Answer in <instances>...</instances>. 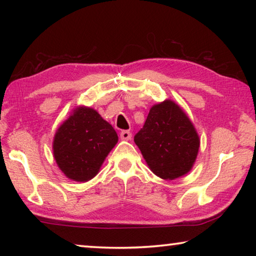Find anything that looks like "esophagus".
<instances>
[{"instance_id": "esophagus-1", "label": "esophagus", "mask_w": 256, "mask_h": 256, "mask_svg": "<svg viewBox=\"0 0 256 256\" xmlns=\"http://www.w3.org/2000/svg\"><path fill=\"white\" fill-rule=\"evenodd\" d=\"M131 136H132V133L130 131H126V130H124V131L120 132V138H122V140H130Z\"/></svg>"}]
</instances>
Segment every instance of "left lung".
<instances>
[{"label":"left lung","mask_w":256,"mask_h":256,"mask_svg":"<svg viewBox=\"0 0 256 256\" xmlns=\"http://www.w3.org/2000/svg\"><path fill=\"white\" fill-rule=\"evenodd\" d=\"M134 142L154 174L167 180L188 174L200 148L194 125L170 99L150 108L144 128L134 136Z\"/></svg>","instance_id":"1"}]
</instances>
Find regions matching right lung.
I'll return each mask as SVG.
<instances>
[{
	"label": "right lung",
	"instance_id": "obj_1",
	"mask_svg": "<svg viewBox=\"0 0 256 256\" xmlns=\"http://www.w3.org/2000/svg\"><path fill=\"white\" fill-rule=\"evenodd\" d=\"M118 141L110 123L92 108L81 106L56 131L54 158L68 178L86 182L98 174Z\"/></svg>",
	"mask_w": 256,
	"mask_h": 256
}]
</instances>
